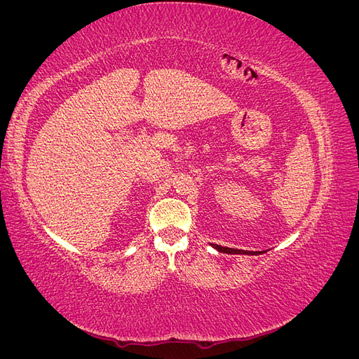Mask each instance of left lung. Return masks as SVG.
Segmentation results:
<instances>
[{"label":"left lung","instance_id":"left-lung-1","mask_svg":"<svg viewBox=\"0 0 359 359\" xmlns=\"http://www.w3.org/2000/svg\"><path fill=\"white\" fill-rule=\"evenodd\" d=\"M217 252L220 253H226V255H252V256H257V255H262L265 252H248V250H238V248H229V247H222V245H217V244H211Z\"/></svg>","mask_w":359,"mask_h":359}]
</instances>
